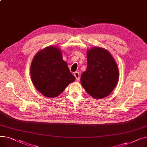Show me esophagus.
Wrapping results in <instances>:
<instances>
[{
    "label": "esophagus",
    "mask_w": 147,
    "mask_h": 147,
    "mask_svg": "<svg viewBox=\"0 0 147 147\" xmlns=\"http://www.w3.org/2000/svg\"><path fill=\"white\" fill-rule=\"evenodd\" d=\"M74 75L75 76V78L77 80H80V74H79V72H75L74 73Z\"/></svg>",
    "instance_id": "esophagus-1"
}]
</instances>
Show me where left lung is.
Returning <instances> with one entry per match:
<instances>
[{
    "label": "left lung",
    "instance_id": "1",
    "mask_svg": "<svg viewBox=\"0 0 147 147\" xmlns=\"http://www.w3.org/2000/svg\"><path fill=\"white\" fill-rule=\"evenodd\" d=\"M88 67L81 76L82 86L95 99L109 96L119 80L117 65L110 53L102 48L95 47L87 52Z\"/></svg>",
    "mask_w": 147,
    "mask_h": 147
}]
</instances>
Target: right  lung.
<instances>
[{"label": "right lung", "mask_w": 147, "mask_h": 147, "mask_svg": "<svg viewBox=\"0 0 147 147\" xmlns=\"http://www.w3.org/2000/svg\"><path fill=\"white\" fill-rule=\"evenodd\" d=\"M32 82L37 90L49 98H55L75 80L61 50L48 46L36 53L30 67Z\"/></svg>", "instance_id": "right-lung-1"}]
</instances>
